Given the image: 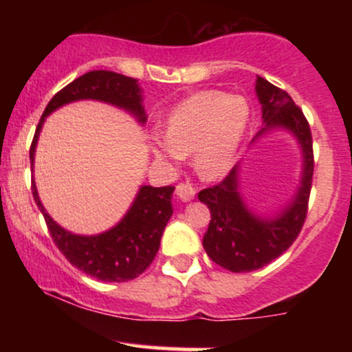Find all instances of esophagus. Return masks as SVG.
<instances>
[{
    "mask_svg": "<svg viewBox=\"0 0 352 352\" xmlns=\"http://www.w3.org/2000/svg\"><path fill=\"white\" fill-rule=\"evenodd\" d=\"M177 195L182 201H190L195 197V187L190 182H180L177 185Z\"/></svg>",
    "mask_w": 352,
    "mask_h": 352,
    "instance_id": "34e87169",
    "label": "esophagus"
}]
</instances>
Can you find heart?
Segmentation results:
<instances>
[{"instance_id": "1", "label": "heart", "mask_w": 352, "mask_h": 352, "mask_svg": "<svg viewBox=\"0 0 352 352\" xmlns=\"http://www.w3.org/2000/svg\"><path fill=\"white\" fill-rule=\"evenodd\" d=\"M248 106L240 96L201 91L190 96L168 116L165 140L152 144L162 160H180L193 153V165L204 177L225 172L235 160L248 124Z\"/></svg>"}]
</instances>
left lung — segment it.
<instances>
[{"label": "left lung", "mask_w": 352, "mask_h": 352, "mask_svg": "<svg viewBox=\"0 0 352 352\" xmlns=\"http://www.w3.org/2000/svg\"><path fill=\"white\" fill-rule=\"evenodd\" d=\"M256 94L263 107L265 127H285L300 140L305 153L301 187L293 204L276 218H260L250 212L240 199L236 167L213 187L204 188L199 200L210 208V223L204 235V248L210 260L233 273L263 268L283 254L300 235L313 185L314 153L309 122L292 96L256 76ZM258 134V135H260Z\"/></svg>", "instance_id": "1"}]
</instances>
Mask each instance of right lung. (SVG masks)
<instances>
[{"mask_svg": "<svg viewBox=\"0 0 352 352\" xmlns=\"http://www.w3.org/2000/svg\"><path fill=\"white\" fill-rule=\"evenodd\" d=\"M79 99H96L114 104L132 112L140 122H145L142 96L137 80L112 71H91L74 79L66 87L56 92L47 102L41 120L36 127L33 142L30 148L31 165L34 162V148L39 131L52 111ZM34 201L46 220L50 235L59 252L67 258L71 265L79 268L89 276L107 283H122L134 280L151 266L160 246V238L165 225L172 217V185L168 187H151L145 185L119 225L106 233L96 236L72 235L60 228L39 201L34 182Z\"/></svg>", "mask_w": 352, "mask_h": 352, "instance_id": "add662e5", "label": "right lung"}]
</instances>
